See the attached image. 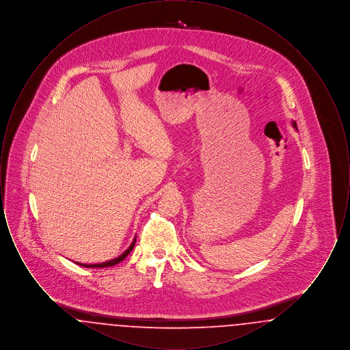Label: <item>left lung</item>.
Here are the masks:
<instances>
[{"mask_svg":"<svg viewBox=\"0 0 350 350\" xmlns=\"http://www.w3.org/2000/svg\"><path fill=\"white\" fill-rule=\"evenodd\" d=\"M294 127H297V123H294Z\"/></svg>","mask_w":350,"mask_h":350,"instance_id":"obj_1","label":"left lung"}]
</instances>
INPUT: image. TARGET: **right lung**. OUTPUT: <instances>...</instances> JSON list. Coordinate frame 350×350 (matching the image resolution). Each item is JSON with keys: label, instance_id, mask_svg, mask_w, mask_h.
I'll use <instances>...</instances> for the list:
<instances>
[{"label": "right lung", "instance_id": "obj_1", "mask_svg": "<svg viewBox=\"0 0 350 350\" xmlns=\"http://www.w3.org/2000/svg\"><path fill=\"white\" fill-rule=\"evenodd\" d=\"M133 247H135V240L133 241V244L130 245V248L126 250L123 254H120L118 258H114V260H111V261H106V262H102V264H94V265H86V264H79V265H81V267H113V265H117L119 264L120 261H123L129 254H130V252L133 250Z\"/></svg>", "mask_w": 350, "mask_h": 350}]
</instances>
